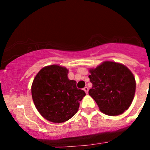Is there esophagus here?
<instances>
[{
    "label": "esophagus",
    "mask_w": 150,
    "mask_h": 150,
    "mask_svg": "<svg viewBox=\"0 0 150 150\" xmlns=\"http://www.w3.org/2000/svg\"><path fill=\"white\" fill-rule=\"evenodd\" d=\"M83 90H84V91L86 92V93H88V88L85 87L83 88Z\"/></svg>",
    "instance_id": "1"
}]
</instances>
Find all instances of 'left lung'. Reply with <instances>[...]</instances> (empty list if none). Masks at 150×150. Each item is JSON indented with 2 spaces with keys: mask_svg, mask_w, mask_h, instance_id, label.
Listing matches in <instances>:
<instances>
[{
  "mask_svg": "<svg viewBox=\"0 0 150 150\" xmlns=\"http://www.w3.org/2000/svg\"><path fill=\"white\" fill-rule=\"evenodd\" d=\"M89 72L92 88L88 93L102 112L115 116L128 110L135 94L136 81L127 67L106 61Z\"/></svg>",
  "mask_w": 150,
  "mask_h": 150,
  "instance_id": "1",
  "label": "left lung"
}]
</instances>
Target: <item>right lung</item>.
<instances>
[{
    "label": "right lung",
    "mask_w": 150,
    "mask_h": 150,
    "mask_svg": "<svg viewBox=\"0 0 150 150\" xmlns=\"http://www.w3.org/2000/svg\"><path fill=\"white\" fill-rule=\"evenodd\" d=\"M68 69L57 64L42 68L32 84V97L40 115L52 122L69 120L78 112L84 91L69 80Z\"/></svg>",
    "instance_id": "add662e5"
}]
</instances>
